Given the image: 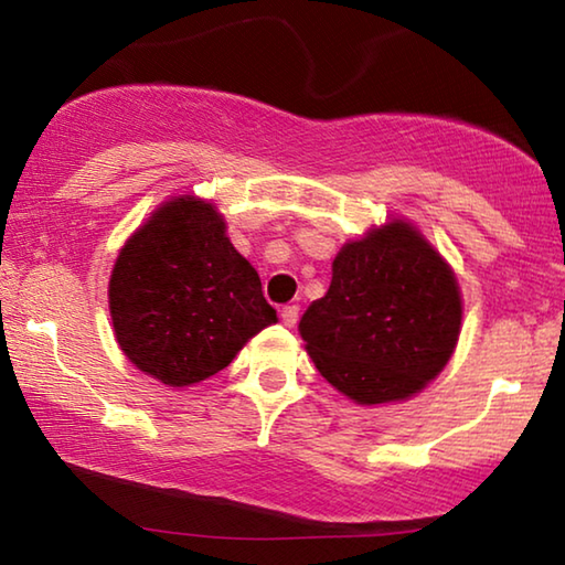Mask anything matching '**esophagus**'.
I'll return each instance as SVG.
<instances>
[{
  "instance_id": "esophagus-1",
  "label": "esophagus",
  "mask_w": 565,
  "mask_h": 565,
  "mask_svg": "<svg viewBox=\"0 0 565 565\" xmlns=\"http://www.w3.org/2000/svg\"><path fill=\"white\" fill-rule=\"evenodd\" d=\"M281 321H284V327H294L296 321H299V306H284L281 309Z\"/></svg>"
}]
</instances>
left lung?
Instances as JSON below:
<instances>
[{
    "instance_id": "8db88e82",
    "label": "left lung",
    "mask_w": 565,
    "mask_h": 565,
    "mask_svg": "<svg viewBox=\"0 0 565 565\" xmlns=\"http://www.w3.org/2000/svg\"><path fill=\"white\" fill-rule=\"evenodd\" d=\"M463 301L456 274L406 218L347 242L331 286L299 323L319 374L361 406L424 391L454 356Z\"/></svg>"
}]
</instances>
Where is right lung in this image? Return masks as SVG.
Instances as JSON below:
<instances>
[{
	"label": "right lung",
	"instance_id": "1",
	"mask_svg": "<svg viewBox=\"0 0 565 565\" xmlns=\"http://www.w3.org/2000/svg\"><path fill=\"white\" fill-rule=\"evenodd\" d=\"M114 337L134 366L171 388L194 386L271 327L262 279L206 199L159 204L119 248L109 279Z\"/></svg>",
	"mask_w": 565,
	"mask_h": 565
}]
</instances>
